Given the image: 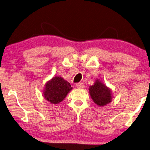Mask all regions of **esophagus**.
Wrapping results in <instances>:
<instances>
[{
  "instance_id": "esophagus-1",
  "label": "esophagus",
  "mask_w": 150,
  "mask_h": 150,
  "mask_svg": "<svg viewBox=\"0 0 150 150\" xmlns=\"http://www.w3.org/2000/svg\"><path fill=\"white\" fill-rule=\"evenodd\" d=\"M76 87L78 88H84V84L82 82H79L76 84Z\"/></svg>"
}]
</instances>
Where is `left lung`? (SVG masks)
<instances>
[{"mask_svg": "<svg viewBox=\"0 0 150 150\" xmlns=\"http://www.w3.org/2000/svg\"><path fill=\"white\" fill-rule=\"evenodd\" d=\"M89 91L93 101L100 106H104L112 101L110 90L99 80H97L94 84L90 86Z\"/></svg>", "mask_w": 150, "mask_h": 150, "instance_id": "left-lung-1", "label": "left lung"}]
</instances>
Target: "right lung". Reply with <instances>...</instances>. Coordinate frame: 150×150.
<instances>
[{"label": "right lung", "instance_id": "right-lung-1", "mask_svg": "<svg viewBox=\"0 0 150 150\" xmlns=\"http://www.w3.org/2000/svg\"><path fill=\"white\" fill-rule=\"evenodd\" d=\"M72 88L69 82L61 77H54L46 83L44 92L48 102L56 104L62 102Z\"/></svg>", "mask_w": 150, "mask_h": 150}]
</instances>
